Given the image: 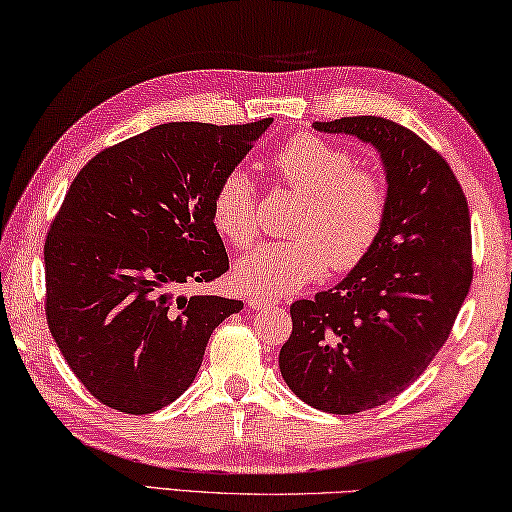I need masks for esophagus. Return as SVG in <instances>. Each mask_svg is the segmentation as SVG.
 <instances>
[{
    "label": "esophagus",
    "instance_id": "obj_1",
    "mask_svg": "<svg viewBox=\"0 0 512 512\" xmlns=\"http://www.w3.org/2000/svg\"><path fill=\"white\" fill-rule=\"evenodd\" d=\"M276 304H279V299H267V297H249L247 299V306L254 308V311H261V308L276 306Z\"/></svg>",
    "mask_w": 512,
    "mask_h": 512
}]
</instances>
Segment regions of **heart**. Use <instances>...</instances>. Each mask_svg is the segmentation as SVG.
<instances>
[{"instance_id":"b5f03b06","label":"heart","mask_w":512,"mask_h":512,"mask_svg":"<svg viewBox=\"0 0 512 512\" xmlns=\"http://www.w3.org/2000/svg\"><path fill=\"white\" fill-rule=\"evenodd\" d=\"M272 170L306 199L292 231L297 238L263 242L242 256L233 283L254 297L279 299L331 267L354 270L370 254L383 229L388 192L374 172L358 170L354 156L317 136L290 138L272 156ZM217 233L233 247L256 238V192L242 170L226 172L211 201Z\"/></svg>"}]
</instances>
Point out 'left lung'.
<instances>
[{"mask_svg": "<svg viewBox=\"0 0 512 512\" xmlns=\"http://www.w3.org/2000/svg\"><path fill=\"white\" fill-rule=\"evenodd\" d=\"M313 129L379 152L388 211L363 263L290 306L279 370L308 406L354 415L404 392L447 342L472 283L469 208L445 158L401 124L358 115Z\"/></svg>", "mask_w": 512, "mask_h": 512, "instance_id": "8db88e82", "label": "left lung"}]
</instances>
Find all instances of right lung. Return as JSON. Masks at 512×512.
<instances>
[{
	"mask_svg": "<svg viewBox=\"0 0 512 512\" xmlns=\"http://www.w3.org/2000/svg\"><path fill=\"white\" fill-rule=\"evenodd\" d=\"M272 122L158 124L99 152L72 181L45 242L47 324L102 404L129 415L172 404L215 326L242 311L238 299L174 288L229 270L213 192Z\"/></svg>",
	"mask_w": 512,
	"mask_h": 512,
	"instance_id": "1",
	"label": "right lung"
}]
</instances>
